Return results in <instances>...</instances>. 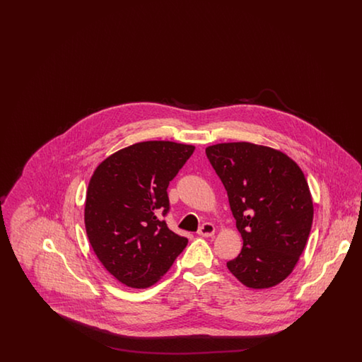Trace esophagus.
Returning <instances> with one entry per match:
<instances>
[{
  "label": "esophagus",
  "instance_id": "1",
  "mask_svg": "<svg viewBox=\"0 0 362 362\" xmlns=\"http://www.w3.org/2000/svg\"><path fill=\"white\" fill-rule=\"evenodd\" d=\"M214 232H216L214 225L210 224V223H205V224H202V226L199 228L198 235L202 236V238H210V236L214 235Z\"/></svg>",
  "mask_w": 362,
  "mask_h": 362
}]
</instances>
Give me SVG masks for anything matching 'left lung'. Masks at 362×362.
Instances as JSON below:
<instances>
[{"label":"left lung","mask_w":362,"mask_h":362,"mask_svg":"<svg viewBox=\"0 0 362 362\" xmlns=\"http://www.w3.org/2000/svg\"><path fill=\"white\" fill-rule=\"evenodd\" d=\"M243 238L228 270L250 289H269L292 273L310 236L313 202L307 179L281 151L251 142L207 146Z\"/></svg>","instance_id":"8db88e82"}]
</instances>
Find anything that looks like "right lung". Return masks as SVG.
Segmentation results:
<instances>
[{"instance_id": "obj_1", "label": "right lung", "mask_w": 362, "mask_h": 362, "mask_svg": "<svg viewBox=\"0 0 362 362\" xmlns=\"http://www.w3.org/2000/svg\"><path fill=\"white\" fill-rule=\"evenodd\" d=\"M194 149L171 141L138 142L108 156L89 180L86 236L104 269L129 288L152 286L189 243L160 214L168 213V185Z\"/></svg>"}]
</instances>
